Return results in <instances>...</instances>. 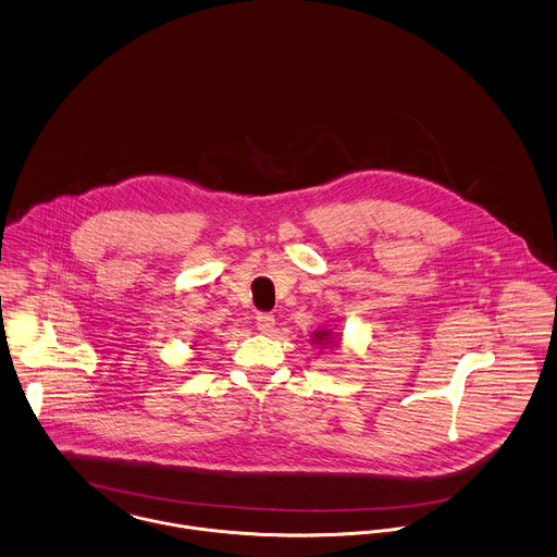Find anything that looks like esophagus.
<instances>
[{
    "instance_id": "esophagus-1",
    "label": "esophagus",
    "mask_w": 557,
    "mask_h": 557,
    "mask_svg": "<svg viewBox=\"0 0 557 557\" xmlns=\"http://www.w3.org/2000/svg\"><path fill=\"white\" fill-rule=\"evenodd\" d=\"M256 325H258V330H260L262 334H273V330H275V319H273L271 314H258V317H256Z\"/></svg>"
}]
</instances>
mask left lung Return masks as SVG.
<instances>
[{
    "mask_svg": "<svg viewBox=\"0 0 557 557\" xmlns=\"http://www.w3.org/2000/svg\"><path fill=\"white\" fill-rule=\"evenodd\" d=\"M312 342H314V346H317V348H321V350L330 352V350H335V348L339 346L342 337H339L337 334H334L332 330L323 327V330H317V332L312 334Z\"/></svg>",
    "mask_w": 557,
    "mask_h": 557,
    "instance_id": "1",
    "label": "left lung"
}]
</instances>
